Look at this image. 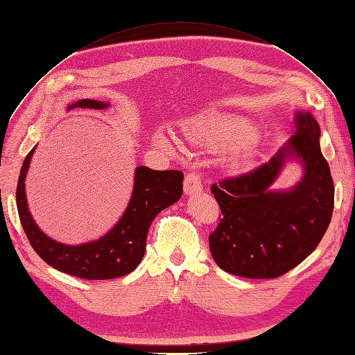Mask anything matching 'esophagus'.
Segmentation results:
<instances>
[{
    "label": "esophagus",
    "instance_id": "34e87169",
    "mask_svg": "<svg viewBox=\"0 0 355 355\" xmlns=\"http://www.w3.org/2000/svg\"><path fill=\"white\" fill-rule=\"evenodd\" d=\"M202 190L201 178L198 174H187L184 178V193L186 195H196Z\"/></svg>",
    "mask_w": 355,
    "mask_h": 355
}]
</instances>
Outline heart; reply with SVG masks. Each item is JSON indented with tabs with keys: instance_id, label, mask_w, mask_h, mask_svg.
<instances>
[{
	"instance_id": "1",
	"label": "heart",
	"mask_w": 355,
	"mask_h": 355,
	"mask_svg": "<svg viewBox=\"0 0 355 355\" xmlns=\"http://www.w3.org/2000/svg\"><path fill=\"white\" fill-rule=\"evenodd\" d=\"M184 132L192 139L211 138L217 142L231 145L248 144L255 135V130L248 121L222 115H199L186 123ZM160 142L168 144V139L165 136H160ZM246 156H249V151H246Z\"/></svg>"
}]
</instances>
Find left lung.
<instances>
[{
  "mask_svg": "<svg viewBox=\"0 0 355 355\" xmlns=\"http://www.w3.org/2000/svg\"><path fill=\"white\" fill-rule=\"evenodd\" d=\"M293 133L258 169L211 186L223 217L210 235V252L226 272L279 277L311 255L329 228L334 186L320 124L309 111H295ZM289 161L302 166V178L289 189H272Z\"/></svg>",
  "mask_w": 355,
  "mask_h": 355,
  "instance_id": "obj_1",
  "label": "left lung"
}]
</instances>
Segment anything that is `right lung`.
Masks as SVG:
<instances>
[{"instance_id":"add662e5","label":"right lung","mask_w":355,"mask_h":355,"mask_svg":"<svg viewBox=\"0 0 355 355\" xmlns=\"http://www.w3.org/2000/svg\"><path fill=\"white\" fill-rule=\"evenodd\" d=\"M75 107L106 109L109 103L80 98L75 103L67 105L66 109L71 111ZM35 147L26 154L16 187L17 213L35 253L55 270L80 279L105 280L132 272L144 258L147 234L154 217L181 198L183 172L154 171L147 166L136 168L130 201L120 220L100 239L73 246L48 237L39 228L28 210L25 178Z\"/></svg>"}]
</instances>
